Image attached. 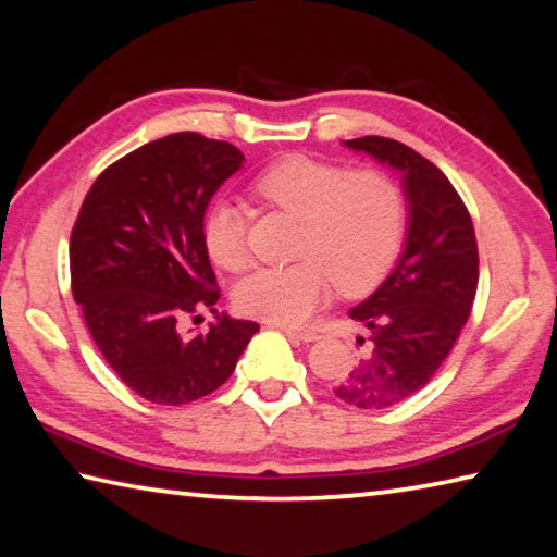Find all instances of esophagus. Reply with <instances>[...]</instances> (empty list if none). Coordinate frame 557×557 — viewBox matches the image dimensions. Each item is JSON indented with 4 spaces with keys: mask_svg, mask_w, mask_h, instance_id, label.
<instances>
[{
    "mask_svg": "<svg viewBox=\"0 0 557 557\" xmlns=\"http://www.w3.org/2000/svg\"><path fill=\"white\" fill-rule=\"evenodd\" d=\"M280 332H285L287 336H295L299 338V342H317V332H312V329H295V326H280Z\"/></svg>",
    "mask_w": 557,
    "mask_h": 557,
    "instance_id": "obj_1",
    "label": "esophagus"
}]
</instances>
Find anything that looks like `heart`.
Returning <instances> with one entry per match:
<instances>
[{
	"mask_svg": "<svg viewBox=\"0 0 557 557\" xmlns=\"http://www.w3.org/2000/svg\"><path fill=\"white\" fill-rule=\"evenodd\" d=\"M256 194L299 219L295 256L285 268H260L235 287L243 314L301 324L329 287L356 297L388 275L405 238V196L381 169L346 166L289 154L258 174ZM203 245L215 265L238 272L248 262L245 213L228 199L203 215Z\"/></svg>",
	"mask_w": 557,
	"mask_h": 557,
	"instance_id": "heart-1",
	"label": "heart"
}]
</instances>
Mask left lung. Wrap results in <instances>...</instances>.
<instances>
[{
    "instance_id": "left-lung-1",
    "label": "left lung",
    "mask_w": 557,
    "mask_h": 557,
    "mask_svg": "<svg viewBox=\"0 0 557 557\" xmlns=\"http://www.w3.org/2000/svg\"><path fill=\"white\" fill-rule=\"evenodd\" d=\"M344 147L400 174L408 231L403 252L375 292L348 309L369 332L351 373L334 385L361 410L393 408L425 388L467 324L479 282L476 235L467 206L440 169L388 137L346 139Z\"/></svg>"
}]
</instances>
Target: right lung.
<instances>
[{"mask_svg":"<svg viewBox=\"0 0 557 557\" xmlns=\"http://www.w3.org/2000/svg\"><path fill=\"white\" fill-rule=\"evenodd\" d=\"M231 143L176 132L135 149L90 186L71 233V287L88 332L127 388L184 405L231 379L260 326L216 312L203 335L181 317L221 292L203 245L213 194L243 166Z\"/></svg>","mask_w":557,"mask_h":557,"instance_id":"obj_1","label":"right lung"}]
</instances>
